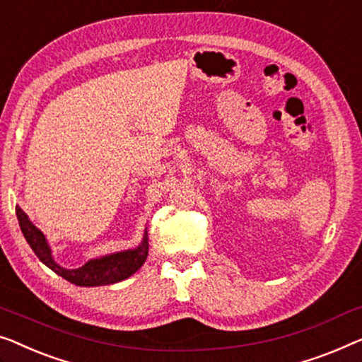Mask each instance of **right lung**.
<instances>
[{"label": "right lung", "mask_w": 362, "mask_h": 362, "mask_svg": "<svg viewBox=\"0 0 362 362\" xmlns=\"http://www.w3.org/2000/svg\"><path fill=\"white\" fill-rule=\"evenodd\" d=\"M16 216L19 220L21 232H23L24 238L37 258L44 263L47 268H50L57 274L64 277L68 282L81 287H98V286H109L116 284L119 281L127 279L142 268L144 263L148 256V233H144L142 243L137 248L117 251V253H111L101 258H93L76 269H66L60 266L52 256V248L49 242H47L45 235L30 222L29 217L19 206H16Z\"/></svg>", "instance_id": "add662e5"}]
</instances>
